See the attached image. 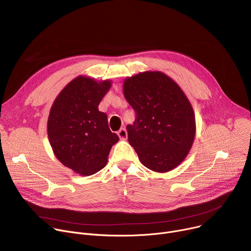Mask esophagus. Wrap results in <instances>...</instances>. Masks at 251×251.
<instances>
[{"label":"esophagus","instance_id":"esophagus-1","mask_svg":"<svg viewBox=\"0 0 251 251\" xmlns=\"http://www.w3.org/2000/svg\"><path fill=\"white\" fill-rule=\"evenodd\" d=\"M118 136L121 140H126L127 139V131L125 128H121L119 131H118Z\"/></svg>","mask_w":251,"mask_h":251}]
</instances>
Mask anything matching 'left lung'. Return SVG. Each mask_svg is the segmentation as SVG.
I'll return each instance as SVG.
<instances>
[{
  "label": "left lung",
  "mask_w": 251,
  "mask_h": 251,
  "mask_svg": "<svg viewBox=\"0 0 251 251\" xmlns=\"http://www.w3.org/2000/svg\"><path fill=\"white\" fill-rule=\"evenodd\" d=\"M123 91L136 113L127 132L141 163L157 173L177 167L196 136L195 113L181 87L161 71H145L126 78Z\"/></svg>",
  "instance_id": "obj_1"
}]
</instances>
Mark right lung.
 <instances>
[{
    "label": "right lung",
    "instance_id": "obj_1",
    "mask_svg": "<svg viewBox=\"0 0 251 251\" xmlns=\"http://www.w3.org/2000/svg\"><path fill=\"white\" fill-rule=\"evenodd\" d=\"M110 87V80L78 76L60 91L50 108L48 135L52 151L62 165L79 175L104 168L119 141L109 129L107 115L98 110Z\"/></svg>",
    "mask_w": 251,
    "mask_h": 251
}]
</instances>
